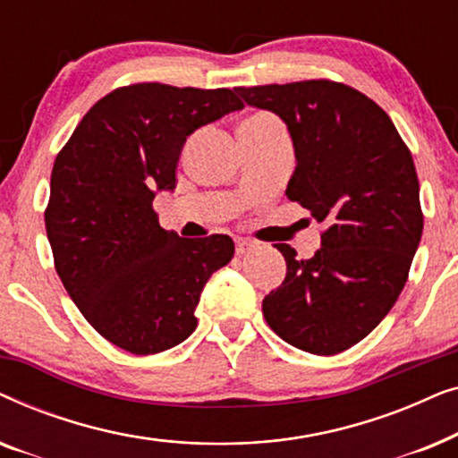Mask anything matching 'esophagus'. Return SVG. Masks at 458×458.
<instances>
[{"mask_svg": "<svg viewBox=\"0 0 458 458\" xmlns=\"http://www.w3.org/2000/svg\"><path fill=\"white\" fill-rule=\"evenodd\" d=\"M250 248H254L252 240H246V237H235V252L237 254H246Z\"/></svg>", "mask_w": 458, "mask_h": 458, "instance_id": "esophagus-1", "label": "esophagus"}]
</instances>
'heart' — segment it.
Masks as SVG:
<instances>
[{"label":"heart","instance_id":"obj_1","mask_svg":"<svg viewBox=\"0 0 458 458\" xmlns=\"http://www.w3.org/2000/svg\"><path fill=\"white\" fill-rule=\"evenodd\" d=\"M271 123H277V118L271 114H254V116L246 118L242 124H271Z\"/></svg>","mask_w":458,"mask_h":458}]
</instances>
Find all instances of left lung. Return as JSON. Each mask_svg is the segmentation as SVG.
I'll return each instance as SVG.
<instances>
[{
    "label": "left lung",
    "mask_w": 458,
    "mask_h": 458,
    "mask_svg": "<svg viewBox=\"0 0 458 458\" xmlns=\"http://www.w3.org/2000/svg\"><path fill=\"white\" fill-rule=\"evenodd\" d=\"M290 131L296 171L285 196L325 225L309 260L277 243L284 284L262 300L268 327L304 352H344L377 327L403 292L423 233L409 148L373 99L334 81L235 87Z\"/></svg>",
    "instance_id": "8db88e82"
}]
</instances>
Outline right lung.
Returning <instances> with one entry per match:
<instances>
[{
    "label": "right lung",
    "mask_w": 458,
    "mask_h": 458,
    "mask_svg": "<svg viewBox=\"0 0 458 458\" xmlns=\"http://www.w3.org/2000/svg\"><path fill=\"white\" fill-rule=\"evenodd\" d=\"M242 108L231 89L121 87L54 162L46 229L55 271L91 327L131 354L187 340L206 281L233 259L229 235L179 237L160 227L152 202L174 190L187 137Z\"/></svg>",
    "instance_id": "add662e5"
}]
</instances>
